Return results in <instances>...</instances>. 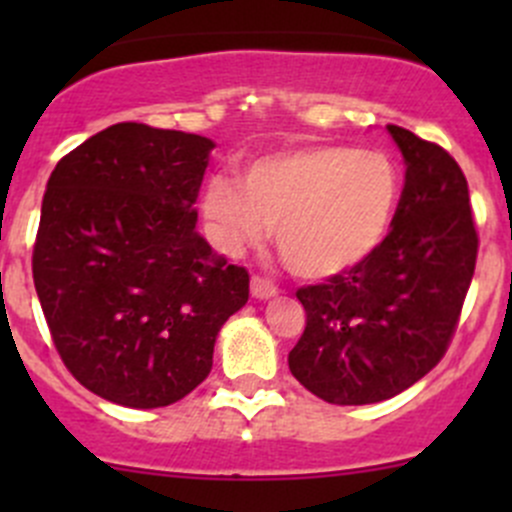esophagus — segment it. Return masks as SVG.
Wrapping results in <instances>:
<instances>
[{"mask_svg":"<svg viewBox=\"0 0 512 512\" xmlns=\"http://www.w3.org/2000/svg\"><path fill=\"white\" fill-rule=\"evenodd\" d=\"M250 294L255 299H272L277 294V287L272 285L265 277H252L250 280Z\"/></svg>","mask_w":512,"mask_h":512,"instance_id":"esophagus-1","label":"esophagus"}]
</instances>
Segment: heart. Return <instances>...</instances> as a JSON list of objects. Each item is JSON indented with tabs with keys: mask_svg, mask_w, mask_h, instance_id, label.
Listing matches in <instances>:
<instances>
[{
	"mask_svg": "<svg viewBox=\"0 0 512 512\" xmlns=\"http://www.w3.org/2000/svg\"><path fill=\"white\" fill-rule=\"evenodd\" d=\"M401 180L376 148L304 146L242 165L240 185L213 178L200 213L218 250L240 255L275 227L282 260L304 280H329L369 260L389 232Z\"/></svg>",
	"mask_w": 512,
	"mask_h": 512,
	"instance_id": "obj_1",
	"label": "heart"
}]
</instances>
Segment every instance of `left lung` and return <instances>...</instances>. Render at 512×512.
I'll return each instance as SVG.
<instances>
[{"label":"left lung","instance_id":"8db88e82","mask_svg":"<svg viewBox=\"0 0 512 512\" xmlns=\"http://www.w3.org/2000/svg\"><path fill=\"white\" fill-rule=\"evenodd\" d=\"M386 131L406 163L391 232L359 267L297 289L307 327L289 371L337 406L386 401L426 376L446 354L476 270L463 170L436 143Z\"/></svg>","mask_w":512,"mask_h":512}]
</instances>
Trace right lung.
I'll return each mask as SVG.
<instances>
[{
    "label": "right lung",
    "mask_w": 512,
    "mask_h": 512,
    "mask_svg": "<svg viewBox=\"0 0 512 512\" xmlns=\"http://www.w3.org/2000/svg\"><path fill=\"white\" fill-rule=\"evenodd\" d=\"M213 148L195 133L116 123L46 183L34 287L61 361L101 399L158 409L188 396L250 297L245 267L195 230Z\"/></svg>",
    "instance_id": "obj_1"
}]
</instances>
